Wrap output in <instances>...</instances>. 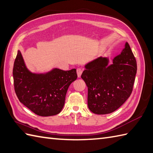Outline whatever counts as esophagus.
<instances>
[{
	"instance_id": "1",
	"label": "esophagus",
	"mask_w": 153,
	"mask_h": 153,
	"mask_svg": "<svg viewBox=\"0 0 153 153\" xmlns=\"http://www.w3.org/2000/svg\"><path fill=\"white\" fill-rule=\"evenodd\" d=\"M76 73H77L78 77L80 78V76H81V74H82V68H77V69H76Z\"/></svg>"
}]
</instances>
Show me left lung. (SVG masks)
Returning a JSON list of instances; mask_svg holds the SVG:
<instances>
[{"label": "left lung", "mask_w": 153, "mask_h": 153, "mask_svg": "<svg viewBox=\"0 0 153 153\" xmlns=\"http://www.w3.org/2000/svg\"><path fill=\"white\" fill-rule=\"evenodd\" d=\"M85 67L81 78L88 87V106L92 113H112L129 98L135 82L137 62L128 43L111 64L108 57H99Z\"/></svg>", "instance_id": "8db88e82"}]
</instances>
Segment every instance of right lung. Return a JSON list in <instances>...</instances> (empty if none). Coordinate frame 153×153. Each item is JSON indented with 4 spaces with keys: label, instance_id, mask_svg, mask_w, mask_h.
<instances>
[{
    "label": "right lung",
    "instance_id": "right-lung-1",
    "mask_svg": "<svg viewBox=\"0 0 153 153\" xmlns=\"http://www.w3.org/2000/svg\"><path fill=\"white\" fill-rule=\"evenodd\" d=\"M13 77L15 92L20 102L33 113L46 117L60 113L67 90L77 79V74L75 68L63 71L53 68L45 73H33L18 50Z\"/></svg>",
    "mask_w": 153,
    "mask_h": 153
}]
</instances>
